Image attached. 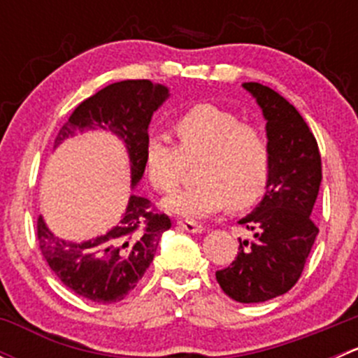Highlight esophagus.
<instances>
[{
	"label": "esophagus",
	"mask_w": 358,
	"mask_h": 358,
	"mask_svg": "<svg viewBox=\"0 0 358 358\" xmlns=\"http://www.w3.org/2000/svg\"><path fill=\"white\" fill-rule=\"evenodd\" d=\"M176 225H178L182 230H185V232H190V234H201L202 230H204V227H202L201 223L190 222V220H182V222H178Z\"/></svg>",
	"instance_id": "esophagus-1"
}]
</instances>
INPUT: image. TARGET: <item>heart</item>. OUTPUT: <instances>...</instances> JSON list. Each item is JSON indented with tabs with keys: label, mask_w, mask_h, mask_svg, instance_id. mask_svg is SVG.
<instances>
[{
	"label": "heart",
	"mask_w": 358,
	"mask_h": 358,
	"mask_svg": "<svg viewBox=\"0 0 358 358\" xmlns=\"http://www.w3.org/2000/svg\"><path fill=\"white\" fill-rule=\"evenodd\" d=\"M176 147L150 135L143 149L147 178L157 192L180 182L185 161H194L196 183L175 190L162 208L183 218H202L220 211L244 209L263 196L270 176V147L255 126L213 103H197L173 119Z\"/></svg>",
	"instance_id": "heart-1"
}]
</instances>
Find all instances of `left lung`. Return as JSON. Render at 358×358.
<instances>
[{"label":"left lung","mask_w":358,"mask_h":358,"mask_svg":"<svg viewBox=\"0 0 358 358\" xmlns=\"http://www.w3.org/2000/svg\"><path fill=\"white\" fill-rule=\"evenodd\" d=\"M243 88L266 121L270 176L263 199L239 220L252 239H239L236 259L216 272V280L236 301L263 303L289 291L301 275L319 234L310 215L322 166L315 136L294 106L259 83H243Z\"/></svg>","instance_id":"8db88e82"}]
</instances>
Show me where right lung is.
I'll return each mask as SVG.
<instances>
[{
	"label": "right lung",
	"instance_id": "right-lung-1",
	"mask_svg": "<svg viewBox=\"0 0 358 358\" xmlns=\"http://www.w3.org/2000/svg\"><path fill=\"white\" fill-rule=\"evenodd\" d=\"M168 99V86L154 85L149 79L106 86L76 107L57 135L55 149L79 133H110L124 145L135 189L145 171L143 149L150 119ZM169 227L168 216L150 211L149 199L131 194L119 222L107 232L76 243L55 236L39 216L38 241L52 272L69 289L95 303H115L135 289Z\"/></svg>",
	"mask_w": 358,
	"mask_h": 358
}]
</instances>
